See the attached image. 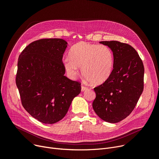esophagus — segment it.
Returning a JSON list of instances; mask_svg holds the SVG:
<instances>
[{"mask_svg":"<svg viewBox=\"0 0 159 159\" xmlns=\"http://www.w3.org/2000/svg\"><path fill=\"white\" fill-rule=\"evenodd\" d=\"M87 90V87H85V86H84V85H81V91H85V90Z\"/></svg>","mask_w":159,"mask_h":159,"instance_id":"34e87169","label":"esophagus"}]
</instances>
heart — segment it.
I'll list each match as a JSON object with an SVG mask.
<instances>
[{
    "label": "heart",
    "mask_w": 159,
    "mask_h": 159,
    "mask_svg": "<svg viewBox=\"0 0 159 159\" xmlns=\"http://www.w3.org/2000/svg\"><path fill=\"white\" fill-rule=\"evenodd\" d=\"M69 56L63 63L71 77L76 76L78 67H81L83 77L90 84L98 85L106 81L112 74L114 55L106 45L80 42L72 47Z\"/></svg>",
    "instance_id": "heart-1"
}]
</instances>
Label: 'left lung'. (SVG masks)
I'll use <instances>...</instances> for the list:
<instances>
[{
	"label": "left lung",
	"mask_w": 159,
	"mask_h": 159,
	"mask_svg": "<svg viewBox=\"0 0 159 159\" xmlns=\"http://www.w3.org/2000/svg\"><path fill=\"white\" fill-rule=\"evenodd\" d=\"M114 55L109 78L94 89L93 107L105 122L117 123L134 109L143 89L144 67L137 52L131 45L116 41H101Z\"/></svg>",
	"instance_id": "left-lung-1"
}]
</instances>
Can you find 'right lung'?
I'll return each instance as SVG.
<instances>
[{
  "label": "right lung",
  "mask_w": 159,
  "mask_h": 159,
  "mask_svg": "<svg viewBox=\"0 0 159 159\" xmlns=\"http://www.w3.org/2000/svg\"><path fill=\"white\" fill-rule=\"evenodd\" d=\"M66 47L62 39H41L29 44L19 57L16 82L22 105L43 124L63 119L81 92L80 83L64 75Z\"/></svg>",
  "instance_id": "add662e5"
}]
</instances>
